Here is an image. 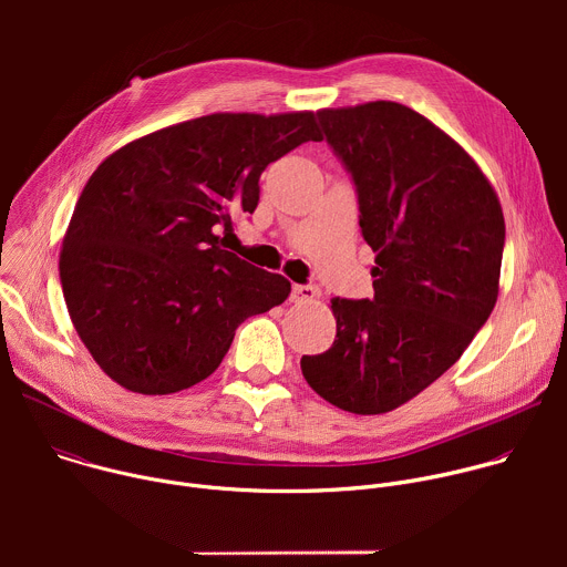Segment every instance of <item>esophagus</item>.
Instances as JSON below:
<instances>
[{
    "mask_svg": "<svg viewBox=\"0 0 567 567\" xmlns=\"http://www.w3.org/2000/svg\"><path fill=\"white\" fill-rule=\"evenodd\" d=\"M318 296L316 287H309V285H293L291 287V302H309Z\"/></svg>",
    "mask_w": 567,
    "mask_h": 567,
    "instance_id": "1",
    "label": "esophagus"
}]
</instances>
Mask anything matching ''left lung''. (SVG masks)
Instances as JSON below:
<instances>
[{"mask_svg": "<svg viewBox=\"0 0 567 567\" xmlns=\"http://www.w3.org/2000/svg\"><path fill=\"white\" fill-rule=\"evenodd\" d=\"M316 116L357 186L374 298H334V346L300 368L337 409L381 415L440 379L487 322L505 217L468 152L415 110L374 101Z\"/></svg>", "mask_w": 567, "mask_h": 567, "instance_id": "obj_1", "label": "left lung"}]
</instances>
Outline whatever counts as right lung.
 I'll list each match as a JSON object with an SVG mask.
<instances>
[{
    "label": "right lung",
    "instance_id": "1",
    "mask_svg": "<svg viewBox=\"0 0 567 567\" xmlns=\"http://www.w3.org/2000/svg\"><path fill=\"white\" fill-rule=\"evenodd\" d=\"M305 141L313 112L208 114L112 152L78 197L60 251L73 328L101 370L141 394L210 377L249 316L291 282L219 247L254 213L260 175Z\"/></svg>",
    "mask_w": 567,
    "mask_h": 567
}]
</instances>
